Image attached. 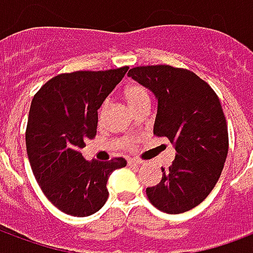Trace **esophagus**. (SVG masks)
I'll list each match as a JSON object with an SVG mask.
<instances>
[{
    "instance_id": "1",
    "label": "esophagus",
    "mask_w": 253,
    "mask_h": 253,
    "mask_svg": "<svg viewBox=\"0 0 253 253\" xmlns=\"http://www.w3.org/2000/svg\"><path fill=\"white\" fill-rule=\"evenodd\" d=\"M142 164V161H139V160H135V159H130L128 160V165H135V167H138V165Z\"/></svg>"
}]
</instances>
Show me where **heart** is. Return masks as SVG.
I'll list each match as a JSON object with an SVG mask.
<instances>
[{
	"instance_id": "1",
	"label": "heart",
	"mask_w": 253,
	"mask_h": 253,
	"mask_svg": "<svg viewBox=\"0 0 253 253\" xmlns=\"http://www.w3.org/2000/svg\"><path fill=\"white\" fill-rule=\"evenodd\" d=\"M125 99L132 111L143 104H150V94H149L148 89L138 83H131L127 85L126 89H125ZM104 115L105 105H103L99 111V123H103ZM130 145L131 143L126 142V146H130Z\"/></svg>"
}]
</instances>
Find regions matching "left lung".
I'll use <instances>...</instances> for the list:
<instances>
[{"label":"left lung","instance_id":"obj_1","mask_svg":"<svg viewBox=\"0 0 253 253\" xmlns=\"http://www.w3.org/2000/svg\"><path fill=\"white\" fill-rule=\"evenodd\" d=\"M128 77L156 96L154 135L168 138L176 150L172 165L161 168L163 179L148 187L146 195L161 211H188L211 192L228 156V126L219 99L209 84L186 69L132 67Z\"/></svg>","mask_w":253,"mask_h":253}]
</instances>
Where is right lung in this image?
Listing matches in <instances>:
<instances>
[{
  "label": "right lung",
  "instance_id": "right-lung-1",
  "mask_svg": "<svg viewBox=\"0 0 253 253\" xmlns=\"http://www.w3.org/2000/svg\"><path fill=\"white\" fill-rule=\"evenodd\" d=\"M128 67L59 74L31 103L25 132L27 154L43 194L61 211L86 217L108 198L107 181L126 160L88 161L81 149L96 135L97 110Z\"/></svg>",
  "mask_w": 253,
  "mask_h": 253
}]
</instances>
